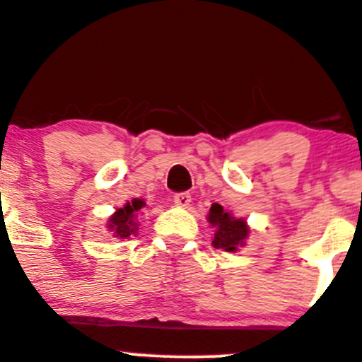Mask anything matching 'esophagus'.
Returning a JSON list of instances; mask_svg holds the SVG:
<instances>
[{
  "label": "esophagus",
  "mask_w": 362,
  "mask_h": 362,
  "mask_svg": "<svg viewBox=\"0 0 362 362\" xmlns=\"http://www.w3.org/2000/svg\"><path fill=\"white\" fill-rule=\"evenodd\" d=\"M190 201H192V199H190L189 192L175 194V197H173V202H175V206H178V207H189Z\"/></svg>",
  "instance_id": "1"
}]
</instances>
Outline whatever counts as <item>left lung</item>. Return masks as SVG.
Here are the masks:
<instances>
[{"label":"left lung","mask_w":362,"mask_h":362,"mask_svg":"<svg viewBox=\"0 0 362 362\" xmlns=\"http://www.w3.org/2000/svg\"><path fill=\"white\" fill-rule=\"evenodd\" d=\"M207 221L214 228V248L235 253L238 252L240 247L247 245V238L250 236V226H248L247 219L235 218L223 206L213 204L207 214Z\"/></svg>","instance_id":"1"}]
</instances>
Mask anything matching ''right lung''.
Segmentation results:
<instances>
[{"mask_svg": "<svg viewBox=\"0 0 362 362\" xmlns=\"http://www.w3.org/2000/svg\"><path fill=\"white\" fill-rule=\"evenodd\" d=\"M144 206H146V202L143 199L127 201L126 204L115 209V213L110 216L109 221H107V230L117 240H127L131 236H136L139 230L138 214Z\"/></svg>", "mask_w": 362, "mask_h": 362, "instance_id": "obj_1", "label": "right lung"}]
</instances>
